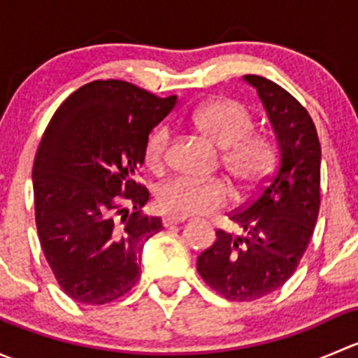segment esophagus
Returning <instances> with one entry per match:
<instances>
[{
	"instance_id": "obj_1",
	"label": "esophagus",
	"mask_w": 358,
	"mask_h": 358,
	"mask_svg": "<svg viewBox=\"0 0 358 358\" xmlns=\"http://www.w3.org/2000/svg\"><path fill=\"white\" fill-rule=\"evenodd\" d=\"M187 216H175V215H169L162 218V225L164 227H171V225H178V223L185 222Z\"/></svg>"
}]
</instances>
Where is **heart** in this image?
I'll return each instance as SVG.
<instances>
[{
	"instance_id": "heart-1",
	"label": "heart",
	"mask_w": 358,
	"mask_h": 358,
	"mask_svg": "<svg viewBox=\"0 0 358 358\" xmlns=\"http://www.w3.org/2000/svg\"><path fill=\"white\" fill-rule=\"evenodd\" d=\"M197 129L222 149V162L241 190H255L275 169L277 150L272 140L255 133V119L246 106L232 99L206 102L190 115ZM171 131L166 124L156 126L147 135L142 161L152 171L164 166ZM232 199V187L223 178L197 180L175 176L157 189V204L176 216L208 215L222 209Z\"/></svg>"
}]
</instances>
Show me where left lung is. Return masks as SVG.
<instances>
[{
	"label": "left lung",
	"instance_id": "left-lung-1",
	"mask_svg": "<svg viewBox=\"0 0 358 358\" xmlns=\"http://www.w3.org/2000/svg\"><path fill=\"white\" fill-rule=\"evenodd\" d=\"M246 81L265 106L280 157L255 199L229 213L239 234L218 229L197 258L202 280L230 301H255L289 280L320 209V142L308 110L270 79L248 74Z\"/></svg>",
	"mask_w": 358,
	"mask_h": 358
}]
</instances>
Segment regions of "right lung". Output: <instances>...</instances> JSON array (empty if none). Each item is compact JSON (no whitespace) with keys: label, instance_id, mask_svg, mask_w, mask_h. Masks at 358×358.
<instances>
[{"label":"right lung","instance_id":"right-lung-1","mask_svg":"<svg viewBox=\"0 0 358 358\" xmlns=\"http://www.w3.org/2000/svg\"><path fill=\"white\" fill-rule=\"evenodd\" d=\"M175 103L128 81L96 79L50 119L32 166L36 229L74 301L106 305L138 282L143 243L162 223L143 215L149 190L136 175L147 135Z\"/></svg>","mask_w":358,"mask_h":358}]
</instances>
